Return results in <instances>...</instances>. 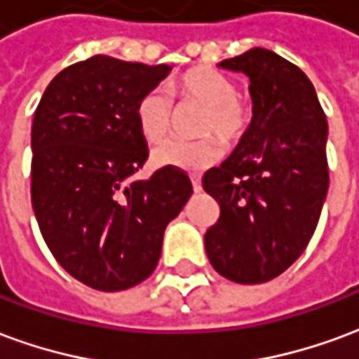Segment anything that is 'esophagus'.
I'll list each match as a JSON object with an SVG mask.
<instances>
[{"label":"esophagus","mask_w":359,"mask_h":359,"mask_svg":"<svg viewBox=\"0 0 359 359\" xmlns=\"http://www.w3.org/2000/svg\"><path fill=\"white\" fill-rule=\"evenodd\" d=\"M192 188H194V192H202V180L198 179V177H192Z\"/></svg>","instance_id":"1"}]
</instances>
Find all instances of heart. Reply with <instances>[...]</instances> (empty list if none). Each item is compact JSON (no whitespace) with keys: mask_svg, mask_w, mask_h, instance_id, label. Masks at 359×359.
I'll return each mask as SVG.
<instances>
[{"mask_svg":"<svg viewBox=\"0 0 359 359\" xmlns=\"http://www.w3.org/2000/svg\"><path fill=\"white\" fill-rule=\"evenodd\" d=\"M171 94L180 105H196L194 133L203 136L196 142H167L154 151V161L163 167L200 171L210 167L219 156L217 138L231 148L250 133L254 125V105L236 92L231 76L210 67H196L172 82ZM175 107L161 90H149L136 103V125L142 138L149 144L163 142L172 130Z\"/></svg>","mask_w":359,"mask_h":359,"instance_id":"1","label":"heart"}]
</instances>
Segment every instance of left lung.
Masks as SVG:
<instances>
[{"label":"left lung","mask_w":359,"mask_h":359,"mask_svg":"<svg viewBox=\"0 0 359 359\" xmlns=\"http://www.w3.org/2000/svg\"><path fill=\"white\" fill-rule=\"evenodd\" d=\"M219 65L250 76L254 125L202 187L219 203L205 233L213 269L233 283L278 277L313 236L329 188L327 118L298 67L264 48Z\"/></svg>","instance_id":"obj_1"}]
</instances>
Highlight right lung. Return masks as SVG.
Listing matches in <instances>:
<instances>
[{"mask_svg":"<svg viewBox=\"0 0 359 359\" xmlns=\"http://www.w3.org/2000/svg\"><path fill=\"white\" fill-rule=\"evenodd\" d=\"M171 67L94 55L48 84L32 121V208L43 241L82 285L115 292L154 273L165 226L192 196L187 171L148 159L136 103Z\"/></svg>","mask_w":359,"mask_h":359,"instance_id":"obj_1","label":"right lung"}]
</instances>
